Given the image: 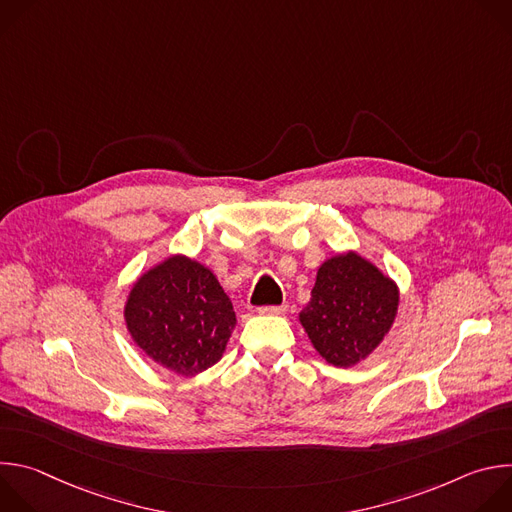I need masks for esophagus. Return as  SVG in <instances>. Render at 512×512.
<instances>
[{
  "mask_svg": "<svg viewBox=\"0 0 512 512\" xmlns=\"http://www.w3.org/2000/svg\"><path fill=\"white\" fill-rule=\"evenodd\" d=\"M287 306L281 304V306H261L257 312L263 314V316H279V314H285Z\"/></svg>",
  "mask_w": 512,
  "mask_h": 512,
  "instance_id": "esophagus-1",
  "label": "esophagus"
}]
</instances>
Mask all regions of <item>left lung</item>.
<instances>
[{"label":"left lung","instance_id":"1","mask_svg":"<svg viewBox=\"0 0 512 512\" xmlns=\"http://www.w3.org/2000/svg\"><path fill=\"white\" fill-rule=\"evenodd\" d=\"M397 306V285L367 259L346 253L318 269L312 300L300 322L330 364L352 367L379 346Z\"/></svg>","mask_w":512,"mask_h":512}]
</instances>
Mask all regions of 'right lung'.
<instances>
[{"instance_id":"obj_1","label":"right lung","mask_w":512,"mask_h":512,"mask_svg":"<svg viewBox=\"0 0 512 512\" xmlns=\"http://www.w3.org/2000/svg\"><path fill=\"white\" fill-rule=\"evenodd\" d=\"M125 322L135 344L162 367L192 377L223 356L237 324L214 273L176 255L133 285Z\"/></svg>"}]
</instances>
